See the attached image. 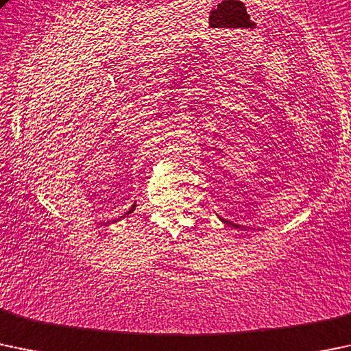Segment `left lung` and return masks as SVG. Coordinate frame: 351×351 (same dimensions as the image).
Segmentation results:
<instances>
[{
	"label": "left lung",
	"mask_w": 351,
	"mask_h": 351,
	"mask_svg": "<svg viewBox=\"0 0 351 351\" xmlns=\"http://www.w3.org/2000/svg\"><path fill=\"white\" fill-rule=\"evenodd\" d=\"M222 222H223V223H228V225H230V222H228V220H223V219H222ZM232 225H234V227H239V225H235V223H232Z\"/></svg>",
	"instance_id": "left-lung-1"
}]
</instances>
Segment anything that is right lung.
<instances>
[{"mask_svg":"<svg viewBox=\"0 0 351 351\" xmlns=\"http://www.w3.org/2000/svg\"><path fill=\"white\" fill-rule=\"evenodd\" d=\"M134 208H136V205H132L131 206V208H129V212H126V213H124V215L123 217H121V219H124V217H128L129 215V213H132V212H134ZM112 222H117V220H112ZM109 223V222H108Z\"/></svg>","mask_w":351,"mask_h":351,"instance_id":"1","label":"right lung"}]
</instances>
